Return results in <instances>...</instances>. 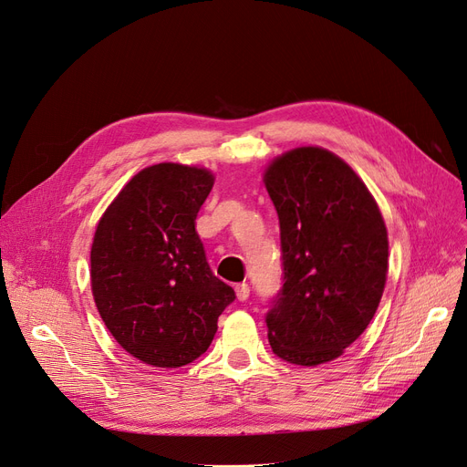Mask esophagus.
<instances>
[{
	"label": "esophagus",
	"instance_id": "1",
	"mask_svg": "<svg viewBox=\"0 0 467 467\" xmlns=\"http://www.w3.org/2000/svg\"><path fill=\"white\" fill-rule=\"evenodd\" d=\"M236 297L240 301H246L250 297V286H248L246 282H242V284H238V286H236Z\"/></svg>",
	"mask_w": 467,
	"mask_h": 467
}]
</instances>
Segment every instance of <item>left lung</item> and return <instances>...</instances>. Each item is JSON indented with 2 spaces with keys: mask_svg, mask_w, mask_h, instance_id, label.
Listing matches in <instances>:
<instances>
[{
  "mask_svg": "<svg viewBox=\"0 0 467 467\" xmlns=\"http://www.w3.org/2000/svg\"><path fill=\"white\" fill-rule=\"evenodd\" d=\"M263 181L282 248L269 343L282 360L317 367L337 358L374 318L388 278V229L367 185L327 149L288 150Z\"/></svg>",
  "mask_w": 467,
  "mask_h": 467,
  "instance_id": "left-lung-1",
  "label": "left lung"
}]
</instances>
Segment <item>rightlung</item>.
Wrapping results in <instances>:
<instances>
[{"mask_svg":"<svg viewBox=\"0 0 467 467\" xmlns=\"http://www.w3.org/2000/svg\"><path fill=\"white\" fill-rule=\"evenodd\" d=\"M213 187L204 168L140 170L100 217L91 290L100 318L131 357L177 368L206 353L234 290L206 261L194 229Z\"/></svg>","mask_w":467,"mask_h":467,"instance_id":"obj_1","label":"right lung"}]
</instances>
